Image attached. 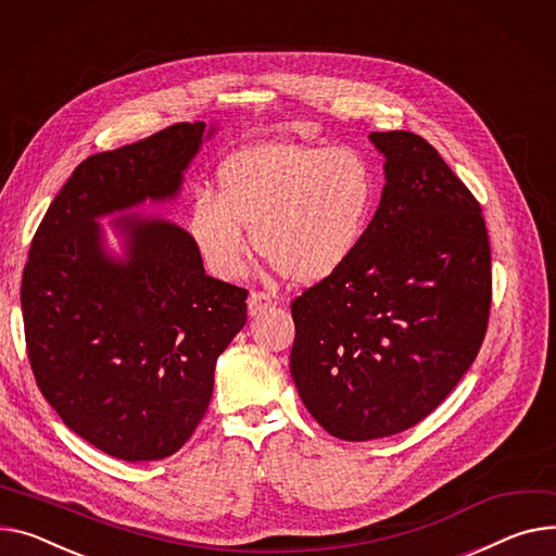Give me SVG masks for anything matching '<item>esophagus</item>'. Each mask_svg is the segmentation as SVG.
<instances>
[{"instance_id":"obj_1","label":"esophagus","mask_w":556,"mask_h":556,"mask_svg":"<svg viewBox=\"0 0 556 556\" xmlns=\"http://www.w3.org/2000/svg\"><path fill=\"white\" fill-rule=\"evenodd\" d=\"M275 304H277V302H275L273 294L252 290L250 298H248V313H250V317H256V315H262L264 311H268V308L275 306Z\"/></svg>"}]
</instances>
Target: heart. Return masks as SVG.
<instances>
[{
  "instance_id": "heart-1",
  "label": "heart",
  "mask_w": 556,
  "mask_h": 556,
  "mask_svg": "<svg viewBox=\"0 0 556 556\" xmlns=\"http://www.w3.org/2000/svg\"><path fill=\"white\" fill-rule=\"evenodd\" d=\"M378 197V167L355 147L268 140L220 163L216 197L201 190L190 203L188 232L218 279L248 270V228L281 277L319 283L355 256Z\"/></svg>"
}]
</instances>
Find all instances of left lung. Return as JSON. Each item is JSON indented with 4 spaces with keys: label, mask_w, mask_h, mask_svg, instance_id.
Instances as JSON below:
<instances>
[{
    "label": "left lung",
    "mask_w": 556,
    "mask_h": 556,
    "mask_svg": "<svg viewBox=\"0 0 556 556\" xmlns=\"http://www.w3.org/2000/svg\"><path fill=\"white\" fill-rule=\"evenodd\" d=\"M380 207L355 256L290 304V374L311 416L340 440L427 418L485 340L492 252L480 205L412 131H374Z\"/></svg>",
    "instance_id": "1"
}]
</instances>
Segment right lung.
Wrapping results in <instances>:
<instances>
[{
    "mask_svg": "<svg viewBox=\"0 0 556 556\" xmlns=\"http://www.w3.org/2000/svg\"><path fill=\"white\" fill-rule=\"evenodd\" d=\"M205 123H176L83 161L49 205L22 275L26 351L62 422L129 460L176 454L203 420L214 366L248 319V290L205 275L190 232L163 218H98L178 197Z\"/></svg>",
    "mask_w": 556,
    "mask_h": 556,
    "instance_id": "add662e5",
    "label": "right lung"
}]
</instances>
